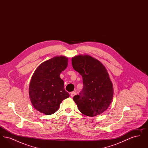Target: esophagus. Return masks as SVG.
I'll use <instances>...</instances> for the list:
<instances>
[{
    "mask_svg": "<svg viewBox=\"0 0 148 148\" xmlns=\"http://www.w3.org/2000/svg\"><path fill=\"white\" fill-rule=\"evenodd\" d=\"M76 94H76L75 92H71V97H74Z\"/></svg>",
    "mask_w": 148,
    "mask_h": 148,
    "instance_id": "34e87169",
    "label": "esophagus"
}]
</instances>
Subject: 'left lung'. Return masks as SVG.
Returning a JSON list of instances; mask_svg holds the SVG:
<instances>
[{
  "instance_id": "obj_1",
  "label": "left lung",
  "mask_w": 148,
  "mask_h": 148,
  "mask_svg": "<svg viewBox=\"0 0 148 148\" xmlns=\"http://www.w3.org/2000/svg\"><path fill=\"white\" fill-rule=\"evenodd\" d=\"M73 68L82 76L83 89L73 100L79 111L93 117L105 112L113 100V83L105 66L89 55H79L71 59Z\"/></svg>"
}]
</instances>
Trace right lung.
<instances>
[{
    "label": "right lung",
    "instance_id": "1",
    "mask_svg": "<svg viewBox=\"0 0 148 148\" xmlns=\"http://www.w3.org/2000/svg\"><path fill=\"white\" fill-rule=\"evenodd\" d=\"M68 63V58L54 56L40 64L33 73L29 86V95L36 110L51 115L58 110L60 103L69 97L60 77Z\"/></svg>",
    "mask_w": 148,
    "mask_h": 148
}]
</instances>
